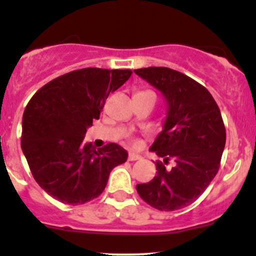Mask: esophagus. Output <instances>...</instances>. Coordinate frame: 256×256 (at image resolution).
Instances as JSON below:
<instances>
[{
	"label": "esophagus",
	"mask_w": 256,
	"mask_h": 256,
	"mask_svg": "<svg viewBox=\"0 0 256 256\" xmlns=\"http://www.w3.org/2000/svg\"><path fill=\"white\" fill-rule=\"evenodd\" d=\"M142 156H139V154H136V153H129L128 154V160L130 162H134V160H139Z\"/></svg>",
	"instance_id": "1"
}]
</instances>
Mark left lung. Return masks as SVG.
Returning <instances> with one entry per match:
<instances>
[{
	"mask_svg": "<svg viewBox=\"0 0 256 256\" xmlns=\"http://www.w3.org/2000/svg\"><path fill=\"white\" fill-rule=\"evenodd\" d=\"M134 72L160 90L168 107L150 150L166 164L176 162L169 170L156 162V176L136 184V192L158 210H178L196 202L216 176L226 139L224 122L213 96L193 78L166 67Z\"/></svg>",
	"mask_w": 256,
	"mask_h": 256,
	"instance_id": "left-lung-1",
	"label": "left lung"
}]
</instances>
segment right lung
<instances>
[{"label":"right lung","instance_id":"add662e5","mask_svg":"<svg viewBox=\"0 0 256 256\" xmlns=\"http://www.w3.org/2000/svg\"><path fill=\"white\" fill-rule=\"evenodd\" d=\"M130 74V70H72L43 86L26 106L21 148L34 180L50 196L70 206L87 203L102 194L110 170L127 160L118 144L96 149L82 142L110 93Z\"/></svg>","mask_w":256,"mask_h":256}]
</instances>
